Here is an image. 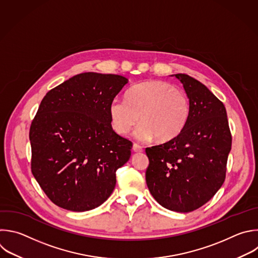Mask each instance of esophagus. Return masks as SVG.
I'll list each match as a JSON object with an SVG mask.
<instances>
[{"mask_svg": "<svg viewBox=\"0 0 258 258\" xmlns=\"http://www.w3.org/2000/svg\"><path fill=\"white\" fill-rule=\"evenodd\" d=\"M133 151H134L135 153H142V152H143V148H142L141 146L137 145V144H134V145H133Z\"/></svg>", "mask_w": 258, "mask_h": 258, "instance_id": "34e87169", "label": "esophagus"}]
</instances>
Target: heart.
<instances>
[{
	"mask_svg": "<svg viewBox=\"0 0 258 258\" xmlns=\"http://www.w3.org/2000/svg\"><path fill=\"white\" fill-rule=\"evenodd\" d=\"M189 111L187 95L162 80L138 84L128 90L126 98L116 97L109 104L111 125L118 135H126L141 119L134 132L141 142L175 139L184 130Z\"/></svg>",
	"mask_w": 258,
	"mask_h": 258,
	"instance_id": "obj_1",
	"label": "heart"
}]
</instances>
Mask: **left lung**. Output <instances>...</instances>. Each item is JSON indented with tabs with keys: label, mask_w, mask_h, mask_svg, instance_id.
Instances as JSON below:
<instances>
[{
	"label": "left lung",
	"mask_w": 258,
	"mask_h": 258,
	"mask_svg": "<svg viewBox=\"0 0 258 258\" xmlns=\"http://www.w3.org/2000/svg\"><path fill=\"white\" fill-rule=\"evenodd\" d=\"M174 76L189 99L188 121L175 139L146 149V182L162 207L189 213L208 203L223 185L232 137L223 102L195 78Z\"/></svg>",
	"instance_id": "1"
}]
</instances>
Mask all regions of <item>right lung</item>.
Wrapping results in <instances>:
<instances>
[{"label":"right lung","mask_w":258,"mask_h":258,"mask_svg":"<svg viewBox=\"0 0 258 258\" xmlns=\"http://www.w3.org/2000/svg\"><path fill=\"white\" fill-rule=\"evenodd\" d=\"M127 83L119 75L82 73L43 97L29 132L31 171L59 208L90 211L112 194L133 144L112 130L109 104Z\"/></svg>","instance_id":"1"}]
</instances>
